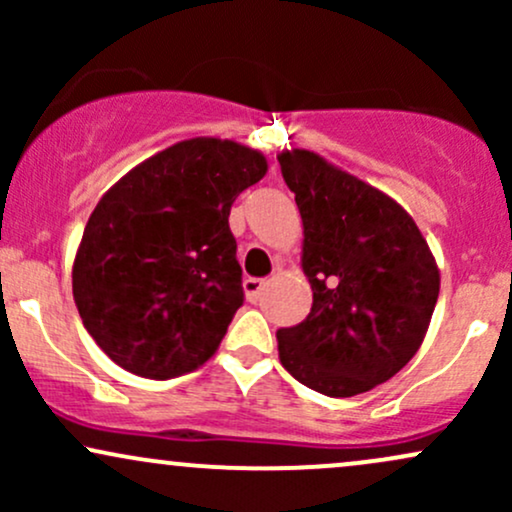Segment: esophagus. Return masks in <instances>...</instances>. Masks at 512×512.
Listing matches in <instances>:
<instances>
[{
  "label": "esophagus",
  "mask_w": 512,
  "mask_h": 512,
  "mask_svg": "<svg viewBox=\"0 0 512 512\" xmlns=\"http://www.w3.org/2000/svg\"><path fill=\"white\" fill-rule=\"evenodd\" d=\"M243 291H245V296H248L250 303H257V301H260L262 291H264V281L262 279H252V276H248V279L243 281Z\"/></svg>",
  "instance_id": "esophagus-1"
}]
</instances>
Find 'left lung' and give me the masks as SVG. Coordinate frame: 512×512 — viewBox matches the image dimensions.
I'll use <instances>...</instances> for the list:
<instances>
[{"mask_svg":"<svg viewBox=\"0 0 512 512\" xmlns=\"http://www.w3.org/2000/svg\"><path fill=\"white\" fill-rule=\"evenodd\" d=\"M276 158L301 211V267L313 289L308 317L276 332L281 366L320 395H361L424 342L440 291L436 257L378 187L308 149Z\"/></svg>","mask_w":512,"mask_h":512,"instance_id":"obj_1","label":"left lung"}]
</instances>
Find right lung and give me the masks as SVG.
<instances>
[{"mask_svg": "<svg viewBox=\"0 0 512 512\" xmlns=\"http://www.w3.org/2000/svg\"><path fill=\"white\" fill-rule=\"evenodd\" d=\"M264 173L257 149L195 137L146 158L101 197L72 291L88 334L117 366L168 380L216 354L243 305L228 214Z\"/></svg>", "mask_w": 512, "mask_h": 512, "instance_id": "right-lung-1", "label": "right lung"}]
</instances>
